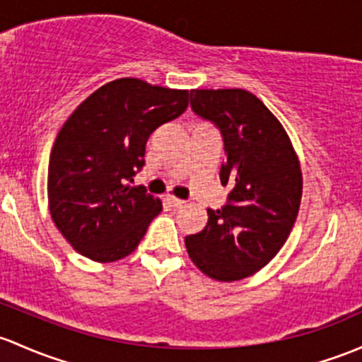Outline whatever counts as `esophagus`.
<instances>
[{
  "mask_svg": "<svg viewBox=\"0 0 362 362\" xmlns=\"http://www.w3.org/2000/svg\"><path fill=\"white\" fill-rule=\"evenodd\" d=\"M166 201H168L170 206H173V208H182L185 204L184 199H178V197H175V196H166Z\"/></svg>",
  "mask_w": 362,
  "mask_h": 362,
  "instance_id": "esophagus-1",
  "label": "esophagus"
}]
</instances>
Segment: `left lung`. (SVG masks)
Instances as JSON below:
<instances>
[{"mask_svg":"<svg viewBox=\"0 0 362 362\" xmlns=\"http://www.w3.org/2000/svg\"><path fill=\"white\" fill-rule=\"evenodd\" d=\"M192 111L223 139L220 182L227 203L185 238L191 260L223 283L245 279L283 248L302 201V170L283 124L260 98L241 88L191 90Z\"/></svg>","mask_w":362,"mask_h":362,"instance_id":"obj_1","label":"left lung"}]
</instances>
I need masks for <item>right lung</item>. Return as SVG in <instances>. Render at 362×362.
<instances>
[{"mask_svg":"<svg viewBox=\"0 0 362 362\" xmlns=\"http://www.w3.org/2000/svg\"><path fill=\"white\" fill-rule=\"evenodd\" d=\"M187 105V90L121 78L93 91L64 123L48 165V204L78 253L107 264L139 246L163 204L130 182L146 165L151 133Z\"/></svg>","mask_w":362,"mask_h":362,"instance_id":"obj_1","label":"right lung"}]
</instances>
